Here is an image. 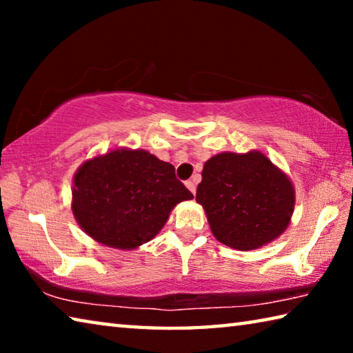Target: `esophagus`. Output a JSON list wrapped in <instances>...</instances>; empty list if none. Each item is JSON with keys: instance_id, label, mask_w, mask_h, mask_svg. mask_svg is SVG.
Masks as SVG:
<instances>
[{"instance_id": "1", "label": "esophagus", "mask_w": 353, "mask_h": 353, "mask_svg": "<svg viewBox=\"0 0 353 353\" xmlns=\"http://www.w3.org/2000/svg\"><path fill=\"white\" fill-rule=\"evenodd\" d=\"M185 187H187L193 194L196 193V182L194 181H187L185 182Z\"/></svg>"}]
</instances>
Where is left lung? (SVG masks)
Masks as SVG:
<instances>
[{
    "label": "left lung",
    "instance_id": "1",
    "mask_svg": "<svg viewBox=\"0 0 353 353\" xmlns=\"http://www.w3.org/2000/svg\"><path fill=\"white\" fill-rule=\"evenodd\" d=\"M196 202L219 243L254 250L288 229L296 190L290 176L259 149L219 152L204 163Z\"/></svg>",
    "mask_w": 353,
    "mask_h": 353
}]
</instances>
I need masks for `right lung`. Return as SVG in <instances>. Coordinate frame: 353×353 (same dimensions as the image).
<instances>
[{
  "mask_svg": "<svg viewBox=\"0 0 353 353\" xmlns=\"http://www.w3.org/2000/svg\"><path fill=\"white\" fill-rule=\"evenodd\" d=\"M193 194L174 166L145 149L115 148L82 162L73 176L71 212L105 248L132 250L163 229L179 202Z\"/></svg>",
  "mask_w": 353,
  "mask_h": 353,
  "instance_id": "right-lung-1",
  "label": "right lung"
}]
</instances>
